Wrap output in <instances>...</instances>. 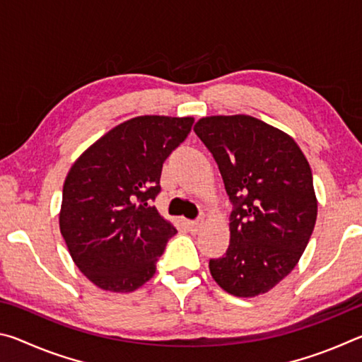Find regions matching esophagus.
I'll return each mask as SVG.
<instances>
[{
    "instance_id": "1",
    "label": "esophagus",
    "mask_w": 362,
    "mask_h": 362,
    "mask_svg": "<svg viewBox=\"0 0 362 362\" xmlns=\"http://www.w3.org/2000/svg\"><path fill=\"white\" fill-rule=\"evenodd\" d=\"M203 225H204L203 220H194V222H188V228L192 233H198L201 231V228H203Z\"/></svg>"
}]
</instances>
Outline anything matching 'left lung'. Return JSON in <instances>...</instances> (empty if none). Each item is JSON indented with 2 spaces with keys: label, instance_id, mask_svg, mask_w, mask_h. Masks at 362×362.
<instances>
[{
  "label": "left lung",
  "instance_id": "8db88e82",
  "mask_svg": "<svg viewBox=\"0 0 362 362\" xmlns=\"http://www.w3.org/2000/svg\"><path fill=\"white\" fill-rule=\"evenodd\" d=\"M193 129L235 206L226 254L209 262L212 278L235 297L272 291L296 268L315 230L310 164L289 134L254 116H204Z\"/></svg>",
  "mask_w": 362,
  "mask_h": 362
}]
</instances>
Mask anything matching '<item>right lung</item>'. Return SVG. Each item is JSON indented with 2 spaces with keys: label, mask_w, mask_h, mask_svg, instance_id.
I'll list each match as a JSON object with an SVG mask.
<instances>
[{
  "label": "right lung",
  "mask_w": 362,
  "mask_h": 362,
  "mask_svg": "<svg viewBox=\"0 0 362 362\" xmlns=\"http://www.w3.org/2000/svg\"><path fill=\"white\" fill-rule=\"evenodd\" d=\"M194 118L145 115L86 148L65 177L59 226L75 265L102 291L127 293L156 272L175 226L151 201L163 163Z\"/></svg>",
  "instance_id": "right-lung-1"
}]
</instances>
